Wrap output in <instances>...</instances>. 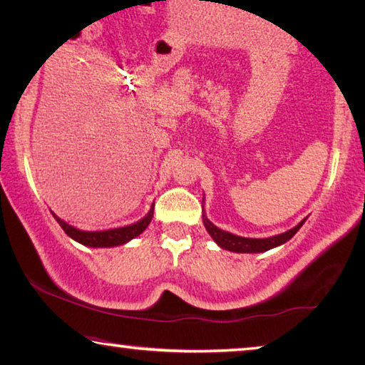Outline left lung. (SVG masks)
<instances>
[{
	"mask_svg": "<svg viewBox=\"0 0 365 365\" xmlns=\"http://www.w3.org/2000/svg\"><path fill=\"white\" fill-rule=\"evenodd\" d=\"M202 222H205L206 230L211 235L212 240L217 243L220 248L233 251V252H264L269 251L275 246H280L283 243H287L289 238L294 237V233L299 230L301 225L304 224V220L299 222L298 225L292 230H288L282 235H277V237H270V238H245V237H238V235L228 233L225 230H220L219 227H215L212 222H209L206 215H202Z\"/></svg>",
	"mask_w": 365,
	"mask_h": 365,
	"instance_id": "8db88e82",
	"label": "left lung"
}]
</instances>
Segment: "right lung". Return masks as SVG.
Returning <instances> with one entry per match:
<instances>
[{
	"mask_svg": "<svg viewBox=\"0 0 365 365\" xmlns=\"http://www.w3.org/2000/svg\"><path fill=\"white\" fill-rule=\"evenodd\" d=\"M154 214V206L150 209L143 219L135 222L127 227L120 228H110V230H100V232H85L78 230V228L72 227L67 224V222L61 220L58 215H54V219L58 220V224L63 227V230L69 235L72 240L82 243L85 246H91V248H110V246H119L127 242H130L132 238L138 237V235L145 230V228L150 225Z\"/></svg>",
	"mask_w": 365,
	"mask_h": 365,
	"instance_id": "1",
	"label": "right lung"
}]
</instances>
